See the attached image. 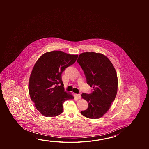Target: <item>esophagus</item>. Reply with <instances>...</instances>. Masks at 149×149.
I'll use <instances>...</instances> for the list:
<instances>
[{"label":"esophagus","instance_id":"34e87169","mask_svg":"<svg viewBox=\"0 0 149 149\" xmlns=\"http://www.w3.org/2000/svg\"><path fill=\"white\" fill-rule=\"evenodd\" d=\"M76 97L78 99H80L81 98V95L80 94H76Z\"/></svg>","mask_w":149,"mask_h":149}]
</instances>
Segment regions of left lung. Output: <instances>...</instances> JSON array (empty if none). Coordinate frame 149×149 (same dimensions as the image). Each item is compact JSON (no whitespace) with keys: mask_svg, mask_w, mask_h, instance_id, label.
<instances>
[{"mask_svg":"<svg viewBox=\"0 0 149 149\" xmlns=\"http://www.w3.org/2000/svg\"><path fill=\"white\" fill-rule=\"evenodd\" d=\"M77 62L85 75L87 83L93 87L90 94L83 93L81 97L88 103V109L81 114L91 119L102 117L110 109L117 94V74L112 63L102 54L84 52Z\"/></svg>","mask_w":149,"mask_h":149,"instance_id":"8db88e82","label":"left lung"}]
</instances>
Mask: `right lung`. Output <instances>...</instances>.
Here are the masks:
<instances>
[{
  "label": "right lung",
  "instance_id": "add662e5",
  "mask_svg": "<svg viewBox=\"0 0 149 149\" xmlns=\"http://www.w3.org/2000/svg\"><path fill=\"white\" fill-rule=\"evenodd\" d=\"M78 55L63 51L46 52L39 58L29 78V91L37 110L46 117H54L63 111L65 101L74 99L64 91L62 73L73 64Z\"/></svg>",
  "mask_w": 149,
  "mask_h": 149
}]
</instances>
